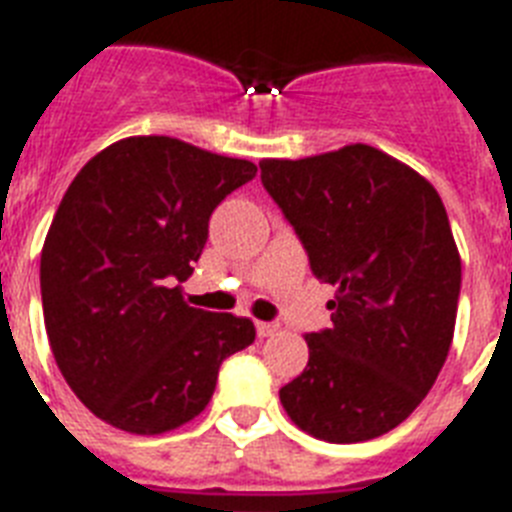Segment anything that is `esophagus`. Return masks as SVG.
<instances>
[{
	"label": "esophagus",
	"mask_w": 512,
	"mask_h": 512,
	"mask_svg": "<svg viewBox=\"0 0 512 512\" xmlns=\"http://www.w3.org/2000/svg\"><path fill=\"white\" fill-rule=\"evenodd\" d=\"M278 331L276 323H263V321H257V336H273Z\"/></svg>",
	"instance_id": "34e87169"
}]
</instances>
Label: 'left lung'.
I'll use <instances>...</instances> for the list:
<instances>
[{"instance_id": "obj_1", "label": "left lung", "mask_w": 512, "mask_h": 512, "mask_svg": "<svg viewBox=\"0 0 512 512\" xmlns=\"http://www.w3.org/2000/svg\"><path fill=\"white\" fill-rule=\"evenodd\" d=\"M260 178L336 286L331 328L307 334V368L281 386L299 429L331 444L400 426L442 371L460 297V255L442 197L368 144L263 160Z\"/></svg>"}]
</instances>
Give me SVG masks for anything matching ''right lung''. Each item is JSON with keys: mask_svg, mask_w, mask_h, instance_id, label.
Masks as SVG:
<instances>
[{"mask_svg": "<svg viewBox=\"0 0 512 512\" xmlns=\"http://www.w3.org/2000/svg\"><path fill=\"white\" fill-rule=\"evenodd\" d=\"M257 165L170 136H131L91 157L41 249L52 355L91 413L128 434L197 418L220 363L255 342L249 318L189 307L181 281L215 207Z\"/></svg>", "mask_w": 512, "mask_h": 512, "instance_id": "add662e5", "label": "right lung"}]
</instances>
